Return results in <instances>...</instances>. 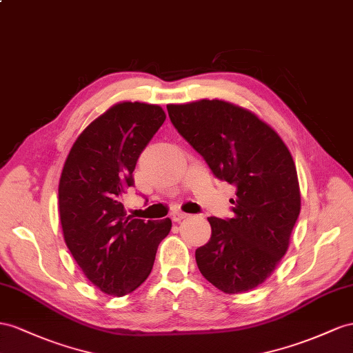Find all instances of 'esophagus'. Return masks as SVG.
Masks as SVG:
<instances>
[{
    "label": "esophagus",
    "instance_id": "obj_1",
    "mask_svg": "<svg viewBox=\"0 0 353 353\" xmlns=\"http://www.w3.org/2000/svg\"><path fill=\"white\" fill-rule=\"evenodd\" d=\"M188 218V213H183V212H174L173 213V221L174 222H180L182 219Z\"/></svg>",
    "mask_w": 353,
    "mask_h": 353
}]
</instances>
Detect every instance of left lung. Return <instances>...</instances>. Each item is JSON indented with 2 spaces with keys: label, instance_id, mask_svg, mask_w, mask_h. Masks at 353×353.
Segmentation results:
<instances>
[{
  "label": "left lung",
  "instance_id": "8db88e82",
  "mask_svg": "<svg viewBox=\"0 0 353 353\" xmlns=\"http://www.w3.org/2000/svg\"><path fill=\"white\" fill-rule=\"evenodd\" d=\"M177 132L213 174L237 188L231 219L210 216L212 237L196 265L225 294H241L271 276L286 254L301 209L291 152L268 123L222 99L168 104Z\"/></svg>",
  "mask_w": 353,
  "mask_h": 353
}]
</instances>
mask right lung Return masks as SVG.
Returning a JSON list of instances; mask_svg holds the SVG:
<instances>
[{
	"mask_svg": "<svg viewBox=\"0 0 353 353\" xmlns=\"http://www.w3.org/2000/svg\"><path fill=\"white\" fill-rule=\"evenodd\" d=\"M164 121L157 104L117 103L79 135L62 168L58 195L65 245L104 294L135 291L171 230L170 218L132 219L122 204L140 153Z\"/></svg>",
	"mask_w": 353,
	"mask_h": 353,
	"instance_id": "add662e5",
	"label": "right lung"
}]
</instances>
